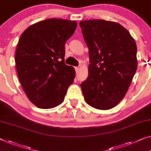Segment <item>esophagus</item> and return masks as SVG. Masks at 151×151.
I'll return each instance as SVG.
<instances>
[{
    "label": "esophagus",
    "instance_id": "esophagus-1",
    "mask_svg": "<svg viewBox=\"0 0 151 151\" xmlns=\"http://www.w3.org/2000/svg\"><path fill=\"white\" fill-rule=\"evenodd\" d=\"M75 69H76V72H78V71H79V68H78V67H76Z\"/></svg>",
    "mask_w": 151,
    "mask_h": 151
}]
</instances>
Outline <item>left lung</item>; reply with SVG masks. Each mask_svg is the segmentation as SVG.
Returning <instances> with one entry per match:
<instances>
[{
  "label": "left lung",
  "mask_w": 151,
  "mask_h": 151,
  "mask_svg": "<svg viewBox=\"0 0 151 151\" xmlns=\"http://www.w3.org/2000/svg\"><path fill=\"white\" fill-rule=\"evenodd\" d=\"M89 49L88 76L81 83L86 103L97 109L114 107L126 95L138 67L137 47L129 32L116 22H80Z\"/></svg>",
  "instance_id": "1"
}]
</instances>
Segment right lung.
Segmentation results:
<instances>
[{
  "label": "right lung",
  "instance_id": "add662e5",
  "mask_svg": "<svg viewBox=\"0 0 151 151\" xmlns=\"http://www.w3.org/2000/svg\"><path fill=\"white\" fill-rule=\"evenodd\" d=\"M77 27L74 21L48 19L23 32L15 52L19 82L37 107L51 109L63 103L76 71L65 63V45Z\"/></svg>",
  "mask_w": 151,
  "mask_h": 151
}]
</instances>
